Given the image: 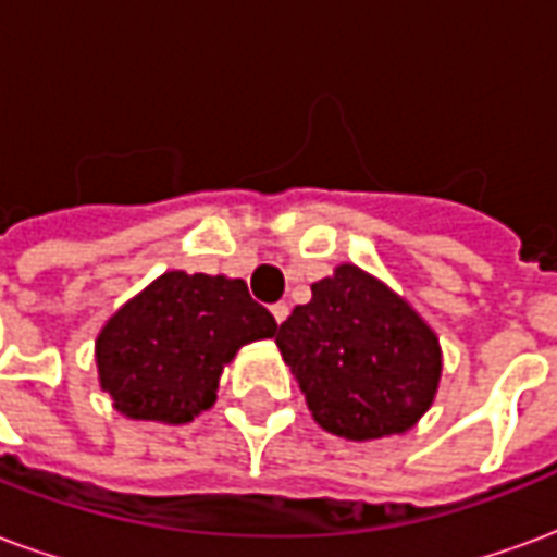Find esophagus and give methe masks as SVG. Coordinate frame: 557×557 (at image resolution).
<instances>
[{
    "label": "esophagus",
    "mask_w": 557,
    "mask_h": 557,
    "mask_svg": "<svg viewBox=\"0 0 557 557\" xmlns=\"http://www.w3.org/2000/svg\"><path fill=\"white\" fill-rule=\"evenodd\" d=\"M271 315H274V322H277V325H283V322H286V315H289V304H283V301L271 304Z\"/></svg>",
    "instance_id": "esophagus-1"
}]
</instances>
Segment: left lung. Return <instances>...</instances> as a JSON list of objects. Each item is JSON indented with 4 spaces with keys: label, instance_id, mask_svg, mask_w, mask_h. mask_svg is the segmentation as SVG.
Segmentation results:
<instances>
[{
    "label": "left lung",
    "instance_id": "8db88e82",
    "mask_svg": "<svg viewBox=\"0 0 557 557\" xmlns=\"http://www.w3.org/2000/svg\"><path fill=\"white\" fill-rule=\"evenodd\" d=\"M277 327L313 420L349 442L411 430L442 379V346L418 310L358 265L310 286Z\"/></svg>",
    "mask_w": 557,
    "mask_h": 557
}]
</instances>
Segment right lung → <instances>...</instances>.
<instances>
[{
    "label": "right lung",
    "instance_id": "right-lung-1",
    "mask_svg": "<svg viewBox=\"0 0 557 557\" xmlns=\"http://www.w3.org/2000/svg\"><path fill=\"white\" fill-rule=\"evenodd\" d=\"M274 331L244 280L166 271L101 327L98 379L125 418L187 423L214 406L235 351Z\"/></svg>",
    "mask_w": 557,
    "mask_h": 557
}]
</instances>
